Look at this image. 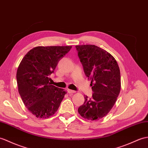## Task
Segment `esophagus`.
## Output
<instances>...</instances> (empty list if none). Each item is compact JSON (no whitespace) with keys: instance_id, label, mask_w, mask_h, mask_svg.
<instances>
[{"instance_id":"obj_1","label":"esophagus","mask_w":148,"mask_h":148,"mask_svg":"<svg viewBox=\"0 0 148 148\" xmlns=\"http://www.w3.org/2000/svg\"><path fill=\"white\" fill-rule=\"evenodd\" d=\"M67 91L68 93H74V92H75V91L71 90H69V89H67Z\"/></svg>"}]
</instances>
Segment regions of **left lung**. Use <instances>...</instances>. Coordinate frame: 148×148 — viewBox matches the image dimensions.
<instances>
[{
    "label": "left lung",
    "instance_id": "obj_1",
    "mask_svg": "<svg viewBox=\"0 0 148 148\" xmlns=\"http://www.w3.org/2000/svg\"><path fill=\"white\" fill-rule=\"evenodd\" d=\"M75 49L93 92L90 98L85 96L78 112L86 119L99 120L110 111L120 93L119 65L111 54L97 46L84 45Z\"/></svg>",
    "mask_w": 148,
    "mask_h": 148
}]
</instances>
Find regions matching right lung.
I'll return each instance as SVG.
<instances>
[{
  "mask_svg": "<svg viewBox=\"0 0 148 148\" xmlns=\"http://www.w3.org/2000/svg\"><path fill=\"white\" fill-rule=\"evenodd\" d=\"M71 46L36 47L24 57L16 74L19 93L27 110L37 118L53 115L66 94L51 85L50 75Z\"/></svg>",
  "mask_w": 148,
  "mask_h": 148,
  "instance_id": "right-lung-1",
  "label": "right lung"
}]
</instances>
